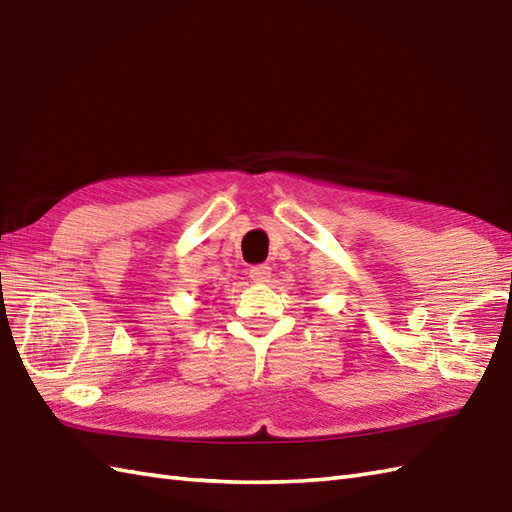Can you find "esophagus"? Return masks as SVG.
<instances>
[{
  "mask_svg": "<svg viewBox=\"0 0 512 512\" xmlns=\"http://www.w3.org/2000/svg\"><path fill=\"white\" fill-rule=\"evenodd\" d=\"M251 279L253 283H266L270 279V266L268 264H259V266H253L251 268Z\"/></svg>",
  "mask_w": 512,
  "mask_h": 512,
  "instance_id": "1",
  "label": "esophagus"
}]
</instances>
